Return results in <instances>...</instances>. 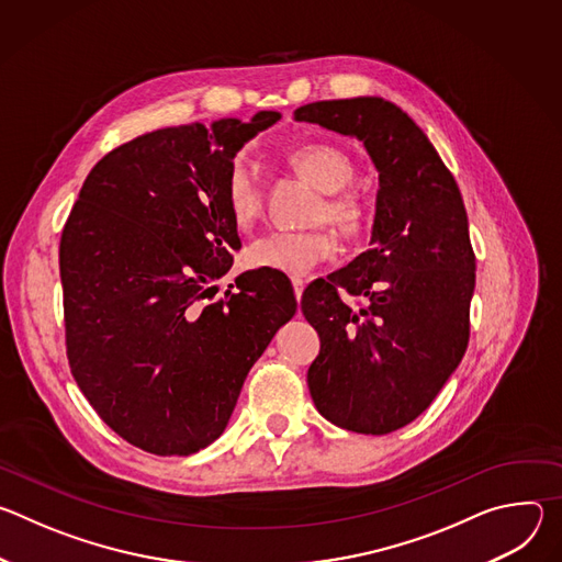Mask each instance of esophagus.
I'll return each instance as SVG.
<instances>
[{"label": "esophagus", "mask_w": 562, "mask_h": 562, "mask_svg": "<svg viewBox=\"0 0 562 562\" xmlns=\"http://www.w3.org/2000/svg\"><path fill=\"white\" fill-rule=\"evenodd\" d=\"M291 284H293V293H295V297L300 300V297H302V291H304V280H300V278H291Z\"/></svg>", "instance_id": "34e87169"}]
</instances>
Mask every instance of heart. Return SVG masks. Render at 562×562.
Masks as SVG:
<instances>
[{"label": "heart", "mask_w": 562, "mask_h": 562, "mask_svg": "<svg viewBox=\"0 0 562 562\" xmlns=\"http://www.w3.org/2000/svg\"><path fill=\"white\" fill-rule=\"evenodd\" d=\"M289 167L308 180L325 198L311 215V222H327L342 235L353 237L362 231L367 211L362 200L345 191L353 182L351 159L327 144H306L289 153ZM228 211L239 228H249L265 206V189L247 159H235L226 178ZM334 237L323 228L269 231L245 251L251 269H271L286 276H306L319 262L334 256Z\"/></svg>", "instance_id": "b5f03b06"}]
</instances>
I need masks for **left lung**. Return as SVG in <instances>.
I'll use <instances>...</instances> for the list:
<instances>
[{
	"label": "left lung",
	"mask_w": 562,
	"mask_h": 562,
	"mask_svg": "<svg viewBox=\"0 0 562 562\" xmlns=\"http://www.w3.org/2000/svg\"><path fill=\"white\" fill-rule=\"evenodd\" d=\"M364 144L378 171L371 249L315 280L302 313L319 336L306 382L336 427L384 436L416 420L460 364L469 342L475 256L460 189L423 128L382 98L295 109ZM360 296V307L339 293Z\"/></svg>",
	"instance_id": "8db88e82"
}]
</instances>
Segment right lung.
Segmentation results:
<instances>
[{"instance_id":"add662e5","label":"right lung","mask_w":562,"mask_h":562,"mask_svg":"<svg viewBox=\"0 0 562 562\" xmlns=\"http://www.w3.org/2000/svg\"><path fill=\"white\" fill-rule=\"evenodd\" d=\"M280 120L159 128L104 155L59 243L66 353L98 416L155 456H191L222 436L247 373L297 302L284 273L235 278L243 247L226 202L233 157Z\"/></svg>"}]
</instances>
